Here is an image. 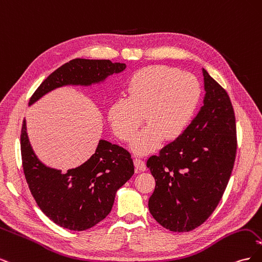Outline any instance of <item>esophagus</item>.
Here are the masks:
<instances>
[{"label": "esophagus", "instance_id": "esophagus-1", "mask_svg": "<svg viewBox=\"0 0 262 262\" xmlns=\"http://www.w3.org/2000/svg\"><path fill=\"white\" fill-rule=\"evenodd\" d=\"M134 166H136V169L138 171H145L146 170L145 163L142 160H140V158H136V160H134Z\"/></svg>", "mask_w": 262, "mask_h": 262}]
</instances>
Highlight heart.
Masks as SVG:
<instances>
[{
	"mask_svg": "<svg viewBox=\"0 0 262 262\" xmlns=\"http://www.w3.org/2000/svg\"><path fill=\"white\" fill-rule=\"evenodd\" d=\"M128 97L116 98L108 108V121L116 136L131 140L144 119L145 128L133 139L138 155L154 152L164 140L185 132L201 98V86L189 73L165 66H150L134 73L126 85Z\"/></svg>",
	"mask_w": 262,
	"mask_h": 262,
	"instance_id": "heart-1",
	"label": "heart"
}]
</instances>
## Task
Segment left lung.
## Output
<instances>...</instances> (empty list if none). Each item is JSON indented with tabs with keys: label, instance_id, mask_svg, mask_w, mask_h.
<instances>
[{
	"label": "left lung",
	"instance_id": "1",
	"mask_svg": "<svg viewBox=\"0 0 262 262\" xmlns=\"http://www.w3.org/2000/svg\"><path fill=\"white\" fill-rule=\"evenodd\" d=\"M203 106L179 138L150 156L155 178L148 209L163 227L189 232L213 213L223 195L236 156L235 115L227 93L202 69Z\"/></svg>",
	"mask_w": 262,
	"mask_h": 262
}]
</instances>
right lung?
Instances as JSON below:
<instances>
[{
    "instance_id": "add662e5",
    "label": "right lung",
    "mask_w": 262,
    "mask_h": 262,
    "mask_svg": "<svg viewBox=\"0 0 262 262\" xmlns=\"http://www.w3.org/2000/svg\"><path fill=\"white\" fill-rule=\"evenodd\" d=\"M125 68L124 63L110 60H71L40 84L31 96L29 106L59 87L101 84ZM20 150L24 173L38 207L53 223L71 231H85L104 220L113 209L119 188L134 173L128 150L106 140H99L95 153L75 168L62 172L49 167L31 147L25 119Z\"/></svg>"
}]
</instances>
